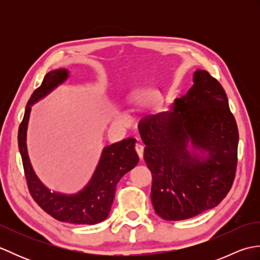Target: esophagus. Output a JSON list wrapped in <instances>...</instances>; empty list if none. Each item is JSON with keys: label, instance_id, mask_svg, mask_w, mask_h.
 Returning <instances> with one entry per match:
<instances>
[{"label": "esophagus", "instance_id": "1", "mask_svg": "<svg viewBox=\"0 0 260 260\" xmlns=\"http://www.w3.org/2000/svg\"><path fill=\"white\" fill-rule=\"evenodd\" d=\"M135 151L137 153V155H139V157L142 159L143 155H144V147H143V145L140 144V143H137L135 145Z\"/></svg>", "mask_w": 260, "mask_h": 260}]
</instances>
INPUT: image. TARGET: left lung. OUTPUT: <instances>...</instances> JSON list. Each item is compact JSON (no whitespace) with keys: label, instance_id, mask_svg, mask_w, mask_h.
<instances>
[{"label":"left lung","instance_id":"1","mask_svg":"<svg viewBox=\"0 0 260 260\" xmlns=\"http://www.w3.org/2000/svg\"><path fill=\"white\" fill-rule=\"evenodd\" d=\"M157 215L179 221L217 207L234 183L239 134L221 85L197 69L193 86L140 124Z\"/></svg>","mask_w":260,"mask_h":260}]
</instances>
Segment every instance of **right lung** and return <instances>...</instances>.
<instances>
[{
    "instance_id": "right-lung-1",
    "label": "right lung",
    "mask_w": 260,
    "mask_h": 260,
    "mask_svg": "<svg viewBox=\"0 0 260 260\" xmlns=\"http://www.w3.org/2000/svg\"><path fill=\"white\" fill-rule=\"evenodd\" d=\"M69 76V70L66 68L49 71L41 86L32 93L26 104L23 120L19 127V150L27 186L39 206L59 221L74 224H96L107 219L119 180L134 169L140 161L135 151L136 140L128 137L105 146L89 182L80 191L71 194L51 191L43 184L33 170L27 153L26 132L31 107L67 81Z\"/></svg>"
}]
</instances>
